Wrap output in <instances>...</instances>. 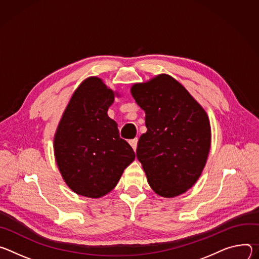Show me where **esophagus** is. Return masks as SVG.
Returning a JSON list of instances; mask_svg holds the SVG:
<instances>
[{
	"label": "esophagus",
	"mask_w": 259,
	"mask_h": 259,
	"mask_svg": "<svg viewBox=\"0 0 259 259\" xmlns=\"http://www.w3.org/2000/svg\"><path fill=\"white\" fill-rule=\"evenodd\" d=\"M130 145L133 147V149L136 151V149H137V145H138V139L137 138H135V139H133V140H130Z\"/></svg>",
	"instance_id": "1"
}]
</instances>
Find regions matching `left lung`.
I'll list each match as a JSON object with an SVG mask.
<instances>
[{"instance_id":"obj_1","label":"left lung","mask_w":259,"mask_h":259,"mask_svg":"<svg viewBox=\"0 0 259 259\" xmlns=\"http://www.w3.org/2000/svg\"><path fill=\"white\" fill-rule=\"evenodd\" d=\"M131 94L146 114L147 132L139 139L137 157L150 187L166 198L186 192L208 159L211 125L207 112L167 74L135 83Z\"/></svg>"}]
</instances>
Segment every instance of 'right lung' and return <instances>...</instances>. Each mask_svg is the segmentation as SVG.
<instances>
[{
    "instance_id": "add662e5",
    "label": "right lung",
    "mask_w": 259,
    "mask_h": 259,
    "mask_svg": "<svg viewBox=\"0 0 259 259\" xmlns=\"http://www.w3.org/2000/svg\"><path fill=\"white\" fill-rule=\"evenodd\" d=\"M118 93L96 76L74 92L57 125L53 150L60 173L79 195L100 198L109 193L136 155L119 137L108 109Z\"/></svg>"
}]
</instances>
